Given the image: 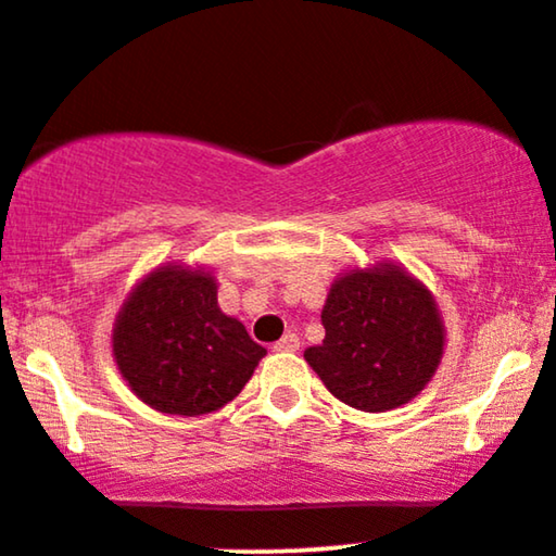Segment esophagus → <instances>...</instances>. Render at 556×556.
Returning <instances> with one entry per match:
<instances>
[{
  "label": "esophagus",
  "mask_w": 556,
  "mask_h": 556,
  "mask_svg": "<svg viewBox=\"0 0 556 556\" xmlns=\"http://www.w3.org/2000/svg\"><path fill=\"white\" fill-rule=\"evenodd\" d=\"M298 350H300L298 333H285V337L274 344V352H298Z\"/></svg>",
  "instance_id": "1"
}]
</instances>
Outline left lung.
I'll list each match as a JSON object with an SVG mask.
<instances>
[{
	"label": "left lung",
	"mask_w": 556,
	"mask_h": 556,
	"mask_svg": "<svg viewBox=\"0 0 556 556\" xmlns=\"http://www.w3.org/2000/svg\"><path fill=\"white\" fill-rule=\"evenodd\" d=\"M320 324L324 344L307 346L305 359L352 409L409 404L443 359L445 326L432 292L393 261L333 279Z\"/></svg>",
	"instance_id": "8db88e82"
}]
</instances>
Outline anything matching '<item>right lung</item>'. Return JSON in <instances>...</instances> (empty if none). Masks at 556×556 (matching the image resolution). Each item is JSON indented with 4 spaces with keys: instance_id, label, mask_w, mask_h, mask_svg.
Instances as JSON below:
<instances>
[{
    "instance_id": "obj_1",
    "label": "right lung",
    "mask_w": 556,
    "mask_h": 556,
    "mask_svg": "<svg viewBox=\"0 0 556 556\" xmlns=\"http://www.w3.org/2000/svg\"><path fill=\"white\" fill-rule=\"evenodd\" d=\"M266 350L217 305L212 271L157 266L113 324V359L152 409L180 417L217 412L249 383Z\"/></svg>"
}]
</instances>
